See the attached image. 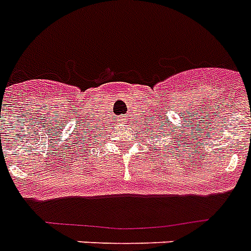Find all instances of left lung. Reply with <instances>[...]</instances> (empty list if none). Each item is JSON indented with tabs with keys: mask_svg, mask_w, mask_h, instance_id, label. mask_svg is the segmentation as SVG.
<instances>
[{
	"mask_svg": "<svg viewBox=\"0 0 251 251\" xmlns=\"http://www.w3.org/2000/svg\"><path fill=\"white\" fill-rule=\"evenodd\" d=\"M167 136H168V135H167Z\"/></svg>",
	"mask_w": 251,
	"mask_h": 251,
	"instance_id": "left-lung-1",
	"label": "left lung"
}]
</instances>
